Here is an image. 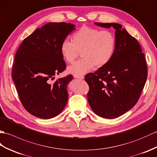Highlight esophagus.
Here are the masks:
<instances>
[{"instance_id": "34e87169", "label": "esophagus", "mask_w": 157, "mask_h": 157, "mask_svg": "<svg viewBox=\"0 0 157 157\" xmlns=\"http://www.w3.org/2000/svg\"><path fill=\"white\" fill-rule=\"evenodd\" d=\"M74 77L75 78H78V79H80V80H82L84 79V76H81V75H74Z\"/></svg>"}]
</instances>
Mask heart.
Instances as JSON below:
<instances>
[{"label":"heart","instance_id":"b5f03b06","mask_svg":"<svg viewBox=\"0 0 157 157\" xmlns=\"http://www.w3.org/2000/svg\"><path fill=\"white\" fill-rule=\"evenodd\" d=\"M72 41L64 40L60 45V53L64 60L72 63L81 53V60L68 67L74 75H82L95 66L102 67L112 58L116 48V37L110 31L100 30L83 26L72 35Z\"/></svg>","mask_w":157,"mask_h":157}]
</instances>
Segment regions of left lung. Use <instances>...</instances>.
<instances>
[{"instance_id": "left-lung-1", "label": "left lung", "mask_w": 157, "mask_h": 157, "mask_svg": "<svg viewBox=\"0 0 157 157\" xmlns=\"http://www.w3.org/2000/svg\"><path fill=\"white\" fill-rule=\"evenodd\" d=\"M94 24L116 29V48L109 63L85 76L89 86L87 99L97 115L113 119L126 113L137 103L147 81V62L138 41L120 24Z\"/></svg>"}]
</instances>
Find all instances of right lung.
Instances as JSON below:
<instances>
[{
	"mask_svg": "<svg viewBox=\"0 0 157 157\" xmlns=\"http://www.w3.org/2000/svg\"><path fill=\"white\" fill-rule=\"evenodd\" d=\"M75 29L72 23H47L27 37L16 52L12 78L23 107L34 116L50 119L68 101L72 76L52 81L66 68L60 45Z\"/></svg>",
	"mask_w": 157,
	"mask_h": 157,
	"instance_id": "right-lung-1",
	"label": "right lung"
}]
</instances>
